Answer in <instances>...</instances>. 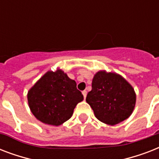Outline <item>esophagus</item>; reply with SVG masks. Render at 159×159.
<instances>
[{
    "mask_svg": "<svg viewBox=\"0 0 159 159\" xmlns=\"http://www.w3.org/2000/svg\"><path fill=\"white\" fill-rule=\"evenodd\" d=\"M82 95H83L84 98H86V97H87V91H83L82 92Z\"/></svg>",
    "mask_w": 159,
    "mask_h": 159,
    "instance_id": "34e87169",
    "label": "esophagus"
}]
</instances>
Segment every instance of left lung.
<instances>
[{
    "instance_id": "1",
    "label": "left lung",
    "mask_w": 159,
    "mask_h": 159,
    "mask_svg": "<svg viewBox=\"0 0 159 159\" xmlns=\"http://www.w3.org/2000/svg\"><path fill=\"white\" fill-rule=\"evenodd\" d=\"M86 101L100 121L115 125L132 114L136 95L132 86L120 75L100 71L93 77L92 91Z\"/></svg>"
}]
</instances>
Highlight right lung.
Masks as SVG:
<instances>
[{
    "instance_id": "obj_1",
    "label": "right lung",
    "mask_w": 159,
    "mask_h": 159,
    "mask_svg": "<svg viewBox=\"0 0 159 159\" xmlns=\"http://www.w3.org/2000/svg\"><path fill=\"white\" fill-rule=\"evenodd\" d=\"M28 103L39 120L51 125H60L69 120L83 95L77 83L63 71H48L29 91Z\"/></svg>"
}]
</instances>
